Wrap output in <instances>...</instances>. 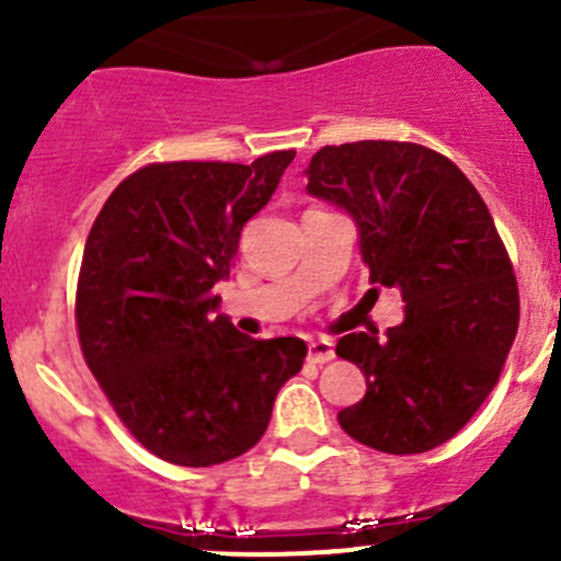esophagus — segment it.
<instances>
[{
  "label": "esophagus",
  "mask_w": 561,
  "mask_h": 561,
  "mask_svg": "<svg viewBox=\"0 0 561 561\" xmlns=\"http://www.w3.org/2000/svg\"><path fill=\"white\" fill-rule=\"evenodd\" d=\"M307 358L312 360V364H328V360L336 358V353H333L331 342H325V339H314V342H309Z\"/></svg>",
  "instance_id": "obj_1"
}]
</instances>
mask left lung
I'll list each match as a JSON object with an SVG mask.
<instances>
[{
	"label": "left lung",
	"instance_id": "obj_1",
	"mask_svg": "<svg viewBox=\"0 0 561 561\" xmlns=\"http://www.w3.org/2000/svg\"><path fill=\"white\" fill-rule=\"evenodd\" d=\"M304 173L309 195L358 228L375 293L396 287L404 301L386 336L336 342L366 377L339 426L382 454H426L467 426L516 339L518 287L494 219L448 157L417 144L322 146Z\"/></svg>",
	"mask_w": 561,
	"mask_h": 561
}]
</instances>
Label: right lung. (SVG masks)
I'll use <instances>...</instances> for the list:
<instances>
[{"instance_id": "right-lung-1", "label": "right lung", "mask_w": 561, "mask_h": 561, "mask_svg": "<svg viewBox=\"0 0 561 561\" xmlns=\"http://www.w3.org/2000/svg\"><path fill=\"white\" fill-rule=\"evenodd\" d=\"M293 157L146 165L111 192L87 239L76 296L83 358L133 437L179 467L254 448L307 358L304 339L236 331L214 296Z\"/></svg>"}]
</instances>
